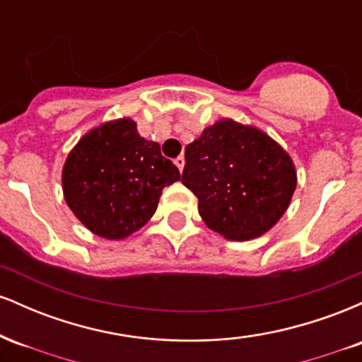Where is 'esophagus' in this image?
Wrapping results in <instances>:
<instances>
[{"label":"esophagus","instance_id":"34e87169","mask_svg":"<svg viewBox=\"0 0 362 362\" xmlns=\"http://www.w3.org/2000/svg\"><path fill=\"white\" fill-rule=\"evenodd\" d=\"M175 165L178 167V170L182 172V170H184V165H185V158L184 156H177L175 158Z\"/></svg>","mask_w":362,"mask_h":362}]
</instances>
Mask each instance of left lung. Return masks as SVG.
I'll return each instance as SVG.
<instances>
[{"mask_svg":"<svg viewBox=\"0 0 362 362\" xmlns=\"http://www.w3.org/2000/svg\"><path fill=\"white\" fill-rule=\"evenodd\" d=\"M182 184L197 195L211 230L243 242L264 235L286 213L296 170L260 129L223 119L187 144Z\"/></svg>","mask_w":362,"mask_h":362,"instance_id":"8db88e82","label":"left lung"}]
</instances>
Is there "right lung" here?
I'll return each instance as SVG.
<instances>
[{"instance_id": "obj_1", "label": "right lung", "mask_w": 362, "mask_h": 362, "mask_svg": "<svg viewBox=\"0 0 362 362\" xmlns=\"http://www.w3.org/2000/svg\"><path fill=\"white\" fill-rule=\"evenodd\" d=\"M180 172L160 144L138 134L136 122L119 119L91 129L62 168L66 204L91 233L122 240L155 214L161 190Z\"/></svg>"}]
</instances>
